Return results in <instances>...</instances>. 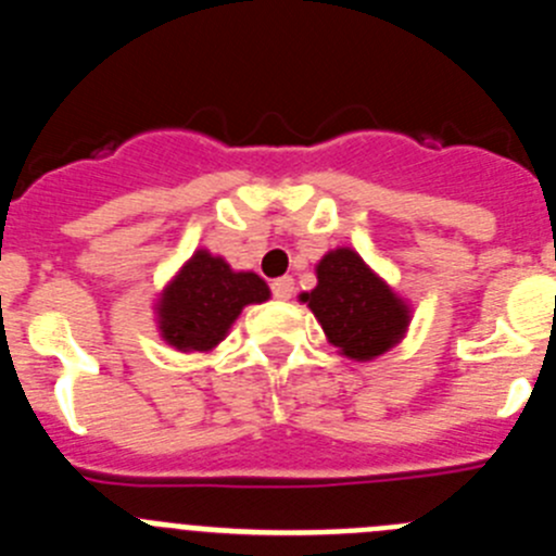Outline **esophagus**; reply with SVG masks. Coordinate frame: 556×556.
<instances>
[{"label": "esophagus", "mask_w": 556, "mask_h": 556, "mask_svg": "<svg viewBox=\"0 0 556 556\" xmlns=\"http://www.w3.org/2000/svg\"><path fill=\"white\" fill-rule=\"evenodd\" d=\"M294 292V281L289 278V275H283V278H278V281H273V294L278 298V301H289Z\"/></svg>", "instance_id": "1"}]
</instances>
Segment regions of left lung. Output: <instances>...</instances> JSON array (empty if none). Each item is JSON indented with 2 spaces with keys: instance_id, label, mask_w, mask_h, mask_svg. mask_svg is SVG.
<instances>
[{
  "instance_id": "obj_1",
  "label": "left lung",
  "mask_w": 556,
  "mask_h": 556,
  "mask_svg": "<svg viewBox=\"0 0 556 556\" xmlns=\"http://www.w3.org/2000/svg\"><path fill=\"white\" fill-rule=\"evenodd\" d=\"M328 342L356 362H370L404 339L409 303L378 278L351 248H337L317 264V287L303 292Z\"/></svg>"
}]
</instances>
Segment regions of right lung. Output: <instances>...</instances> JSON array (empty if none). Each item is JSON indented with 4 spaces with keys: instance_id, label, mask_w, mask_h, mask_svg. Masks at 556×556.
I'll return each mask as SVG.
<instances>
[{
    "instance_id": "1",
    "label": "right lung",
    "mask_w": 556,
    "mask_h": 556,
    "mask_svg": "<svg viewBox=\"0 0 556 556\" xmlns=\"http://www.w3.org/2000/svg\"><path fill=\"white\" fill-rule=\"evenodd\" d=\"M269 301V287L255 273H236L219 255L198 250L166 283L155 303L161 337L184 353H208L250 303Z\"/></svg>"
}]
</instances>
